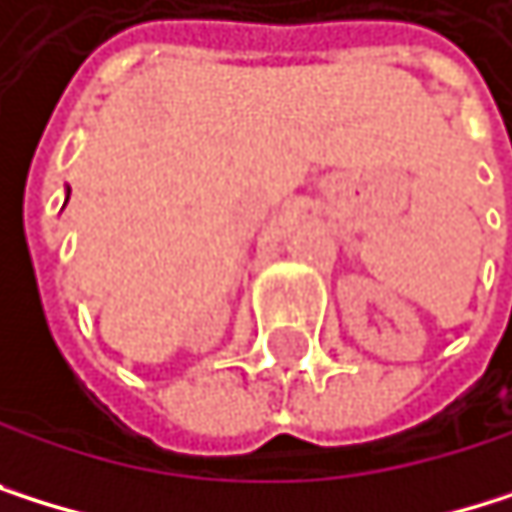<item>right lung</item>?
<instances>
[{"mask_svg":"<svg viewBox=\"0 0 512 512\" xmlns=\"http://www.w3.org/2000/svg\"><path fill=\"white\" fill-rule=\"evenodd\" d=\"M66 201H69V189H66Z\"/></svg>","mask_w":512,"mask_h":512,"instance_id":"right-lung-1","label":"right lung"}]
</instances>
